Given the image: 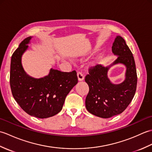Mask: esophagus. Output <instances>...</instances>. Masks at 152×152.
<instances>
[{
    "mask_svg": "<svg viewBox=\"0 0 152 152\" xmlns=\"http://www.w3.org/2000/svg\"><path fill=\"white\" fill-rule=\"evenodd\" d=\"M77 76H78V81H82V80L84 79V76H83V74L80 72H77Z\"/></svg>",
    "mask_w": 152,
    "mask_h": 152,
    "instance_id": "esophagus-1",
    "label": "esophagus"
}]
</instances>
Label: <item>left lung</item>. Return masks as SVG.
Listing matches in <instances>:
<instances>
[{
	"label": "left lung",
	"instance_id": "left-lung-1",
	"mask_svg": "<svg viewBox=\"0 0 152 152\" xmlns=\"http://www.w3.org/2000/svg\"><path fill=\"white\" fill-rule=\"evenodd\" d=\"M118 59L109 66L96 64L89 69L85 81L89 88L86 99V106L91 114L102 118H109L121 114L133 100L137 85L134 59L125 40L117 36L112 47ZM118 63L127 68L126 79L119 85H114L107 78L109 67Z\"/></svg>",
	"mask_w": 152,
	"mask_h": 152
}]
</instances>
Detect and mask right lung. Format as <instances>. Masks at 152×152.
<instances>
[{
    "mask_svg": "<svg viewBox=\"0 0 152 152\" xmlns=\"http://www.w3.org/2000/svg\"><path fill=\"white\" fill-rule=\"evenodd\" d=\"M31 37L23 40L12 54L10 83L12 95L30 115L47 118L58 114L70 90L78 83L75 70L64 72L51 69L48 76L34 78L25 72L21 56L28 48Z\"/></svg>",
    "mask_w": 152,
    "mask_h": 152,
    "instance_id": "obj_1",
    "label": "right lung"
}]
</instances>
